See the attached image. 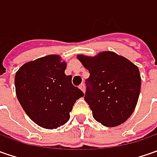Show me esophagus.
<instances>
[{
	"label": "esophagus",
	"instance_id": "1",
	"mask_svg": "<svg viewBox=\"0 0 157 157\" xmlns=\"http://www.w3.org/2000/svg\"><path fill=\"white\" fill-rule=\"evenodd\" d=\"M79 88H80V90H81L83 93H85V91H86V86H85L84 84H81V85L79 86Z\"/></svg>",
	"mask_w": 157,
	"mask_h": 157
}]
</instances>
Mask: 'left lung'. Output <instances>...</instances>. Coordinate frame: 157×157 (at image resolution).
I'll return each mask as SVG.
<instances>
[{"mask_svg":"<svg viewBox=\"0 0 157 157\" xmlns=\"http://www.w3.org/2000/svg\"><path fill=\"white\" fill-rule=\"evenodd\" d=\"M78 58L90 72L85 100L94 119L110 128L125 122L140 95L142 80L138 67L112 52H100L95 57L78 55Z\"/></svg>","mask_w":157,"mask_h":157,"instance_id":"obj_1","label":"left lung"}]
</instances>
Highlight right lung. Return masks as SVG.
<instances>
[{"instance_id":"1","label":"right lung","mask_w":157,"mask_h":157,"mask_svg":"<svg viewBox=\"0 0 157 157\" xmlns=\"http://www.w3.org/2000/svg\"><path fill=\"white\" fill-rule=\"evenodd\" d=\"M65 62L49 55L24 63L15 77V93L22 109L38 126L53 129L66 123L72 106L84 93L65 75Z\"/></svg>"}]
</instances>
